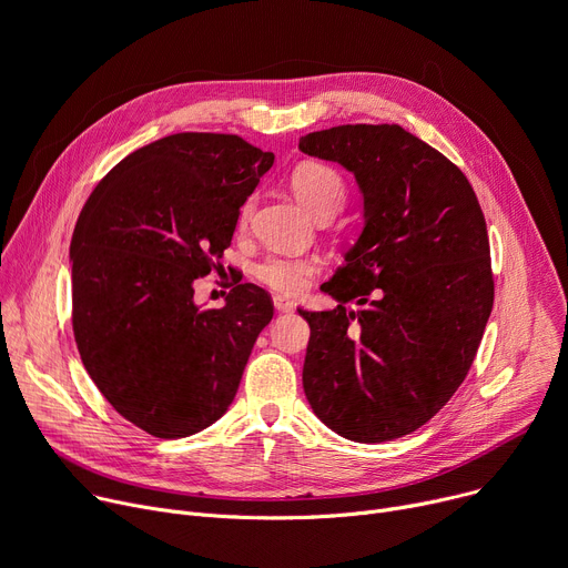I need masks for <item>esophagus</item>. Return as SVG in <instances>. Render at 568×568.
I'll use <instances>...</instances> for the list:
<instances>
[{
    "instance_id": "esophagus-1",
    "label": "esophagus",
    "mask_w": 568,
    "mask_h": 568,
    "mask_svg": "<svg viewBox=\"0 0 568 568\" xmlns=\"http://www.w3.org/2000/svg\"><path fill=\"white\" fill-rule=\"evenodd\" d=\"M274 307L278 313H292L294 311V303L287 301L285 296H274Z\"/></svg>"
}]
</instances>
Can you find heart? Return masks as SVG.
I'll return each instance as SVG.
<instances>
[{
    "mask_svg": "<svg viewBox=\"0 0 568 568\" xmlns=\"http://www.w3.org/2000/svg\"><path fill=\"white\" fill-rule=\"evenodd\" d=\"M290 185L296 194V199L311 211L317 220L333 217L339 213L348 196L346 179L339 170H335L328 163L322 161H305L298 163L290 174ZM255 209V199L248 196L240 205L237 213V226L244 229L251 220V213ZM322 272V263L315 257H287V255H270L263 263L255 267V278L270 290L296 296L301 294L313 276Z\"/></svg>",
    "mask_w": 568,
    "mask_h": 568,
    "instance_id": "1",
    "label": "heart"
}]
</instances>
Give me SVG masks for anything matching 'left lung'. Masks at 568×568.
I'll return each mask as SVG.
<instances>
[{
  "instance_id": "1",
  "label": "left lung",
  "mask_w": 568,
  "mask_h": 568,
  "mask_svg": "<svg viewBox=\"0 0 568 568\" xmlns=\"http://www.w3.org/2000/svg\"><path fill=\"white\" fill-rule=\"evenodd\" d=\"M298 149L353 172L367 217L322 285L339 305L298 311L311 324L305 396L346 439H398L437 415L476 359L494 307L483 209L464 172L398 124H342Z\"/></svg>"
}]
</instances>
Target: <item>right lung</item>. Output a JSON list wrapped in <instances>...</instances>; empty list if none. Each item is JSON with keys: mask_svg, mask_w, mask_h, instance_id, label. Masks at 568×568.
Instances as JSON below:
<instances>
[{"mask_svg": "<svg viewBox=\"0 0 568 568\" xmlns=\"http://www.w3.org/2000/svg\"><path fill=\"white\" fill-rule=\"evenodd\" d=\"M274 153L233 133H174L135 149L88 196L72 235V331L115 412L179 439L229 409L272 296L235 285L224 307L194 305L222 267L237 213Z\"/></svg>", "mask_w": 568, "mask_h": 568, "instance_id": "right-lung-1", "label": "right lung"}]
</instances>
